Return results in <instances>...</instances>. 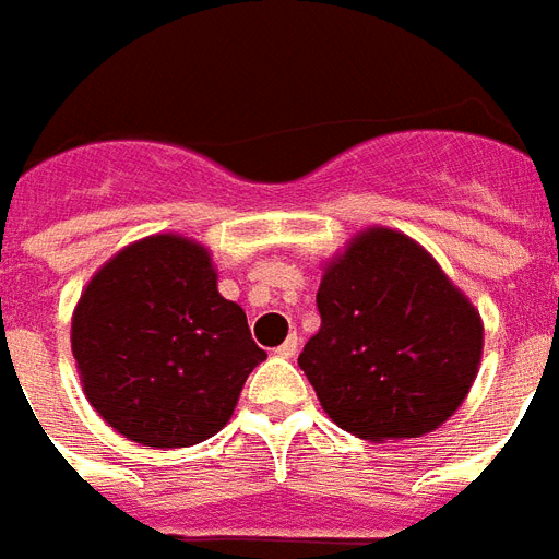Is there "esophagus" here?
Masks as SVG:
<instances>
[{"label":"esophagus","instance_id":"obj_1","mask_svg":"<svg viewBox=\"0 0 559 559\" xmlns=\"http://www.w3.org/2000/svg\"><path fill=\"white\" fill-rule=\"evenodd\" d=\"M295 352H298V335H289L287 341L275 349V355H278V358H295Z\"/></svg>","mask_w":559,"mask_h":559}]
</instances>
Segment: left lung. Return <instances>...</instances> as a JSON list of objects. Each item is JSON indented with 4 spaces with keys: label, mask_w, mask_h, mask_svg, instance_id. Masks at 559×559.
Listing matches in <instances>:
<instances>
[{
    "label": "left lung",
    "mask_w": 559,
    "mask_h": 559,
    "mask_svg": "<svg viewBox=\"0 0 559 559\" xmlns=\"http://www.w3.org/2000/svg\"><path fill=\"white\" fill-rule=\"evenodd\" d=\"M321 330L298 355L323 412L364 440L447 424L477 378L483 321L438 261L369 227L323 266Z\"/></svg>",
    "instance_id": "8db88e82"
}]
</instances>
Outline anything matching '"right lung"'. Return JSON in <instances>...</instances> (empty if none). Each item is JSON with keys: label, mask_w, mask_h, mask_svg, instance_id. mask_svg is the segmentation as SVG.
I'll return each mask as SVG.
<instances>
[{"label": "right lung", "mask_w": 559, "mask_h": 559, "mask_svg": "<svg viewBox=\"0 0 559 559\" xmlns=\"http://www.w3.org/2000/svg\"><path fill=\"white\" fill-rule=\"evenodd\" d=\"M70 346L93 409L153 449L195 447L222 431L243 381L266 360L243 309L218 293L207 247L173 233L130 243L93 275Z\"/></svg>", "instance_id": "add662e5"}]
</instances>
